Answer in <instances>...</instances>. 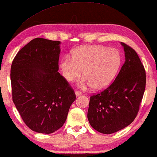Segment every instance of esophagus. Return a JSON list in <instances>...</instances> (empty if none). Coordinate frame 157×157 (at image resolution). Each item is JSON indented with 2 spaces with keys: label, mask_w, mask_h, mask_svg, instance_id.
Returning a JSON list of instances; mask_svg holds the SVG:
<instances>
[{
  "label": "esophagus",
  "mask_w": 157,
  "mask_h": 157,
  "mask_svg": "<svg viewBox=\"0 0 157 157\" xmlns=\"http://www.w3.org/2000/svg\"><path fill=\"white\" fill-rule=\"evenodd\" d=\"M75 94H76V97H79V96H81V94H82V93L79 92V91H75Z\"/></svg>",
  "instance_id": "esophagus-1"
}]
</instances>
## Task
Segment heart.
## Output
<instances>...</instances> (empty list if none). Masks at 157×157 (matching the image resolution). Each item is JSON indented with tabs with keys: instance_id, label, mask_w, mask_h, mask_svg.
<instances>
[{
	"instance_id": "b5f03b06",
	"label": "heart",
	"mask_w": 157,
	"mask_h": 157,
	"mask_svg": "<svg viewBox=\"0 0 157 157\" xmlns=\"http://www.w3.org/2000/svg\"><path fill=\"white\" fill-rule=\"evenodd\" d=\"M122 57L117 49L102 45H85L72 52V57L65 56L61 59V74L68 81L81 76L78 82L81 88L92 86L95 90L107 88L115 78L121 67Z\"/></svg>"
}]
</instances>
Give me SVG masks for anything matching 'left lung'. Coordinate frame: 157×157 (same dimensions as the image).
Listing matches in <instances>:
<instances>
[{
	"mask_svg": "<svg viewBox=\"0 0 157 157\" xmlns=\"http://www.w3.org/2000/svg\"><path fill=\"white\" fill-rule=\"evenodd\" d=\"M125 63L114 82L90 97L89 122L97 131L111 134L129 125L136 118L146 87V72L136 52L121 42Z\"/></svg>",
	"mask_w": 157,
	"mask_h": 157,
	"instance_id": "1",
	"label": "left lung"
}]
</instances>
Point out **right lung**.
<instances>
[{
	"label": "right lung",
	"mask_w": 157,
	"mask_h": 157,
	"mask_svg": "<svg viewBox=\"0 0 157 157\" xmlns=\"http://www.w3.org/2000/svg\"><path fill=\"white\" fill-rule=\"evenodd\" d=\"M60 41L35 38L19 50L11 68L12 98L22 120L36 133L63 125L76 95L58 72Z\"/></svg>",
	"instance_id": "add662e5"
}]
</instances>
